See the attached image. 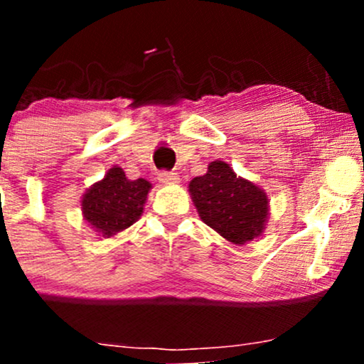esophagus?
<instances>
[{
	"instance_id": "1",
	"label": "esophagus",
	"mask_w": 364,
	"mask_h": 364,
	"mask_svg": "<svg viewBox=\"0 0 364 364\" xmlns=\"http://www.w3.org/2000/svg\"><path fill=\"white\" fill-rule=\"evenodd\" d=\"M159 181L164 183V185H174V183H179V176L176 173H161Z\"/></svg>"
}]
</instances>
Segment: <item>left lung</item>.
I'll return each mask as SVG.
<instances>
[{
	"label": "left lung",
	"mask_w": 364,
	"mask_h": 364,
	"mask_svg": "<svg viewBox=\"0 0 364 364\" xmlns=\"http://www.w3.org/2000/svg\"><path fill=\"white\" fill-rule=\"evenodd\" d=\"M200 219L235 245L262 236L269 219L267 193L248 179L236 176L224 161L208 164L203 176L188 186Z\"/></svg>",
	"instance_id": "1"
}]
</instances>
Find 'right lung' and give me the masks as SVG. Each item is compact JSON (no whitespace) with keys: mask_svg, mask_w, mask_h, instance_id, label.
Returning a JSON list of instances; mask_svg holds the SVG:
<instances>
[{"mask_svg":"<svg viewBox=\"0 0 364 364\" xmlns=\"http://www.w3.org/2000/svg\"><path fill=\"white\" fill-rule=\"evenodd\" d=\"M152 185L147 179H128L119 166H112L101 181L82 196L83 219L102 237H112L135 224Z\"/></svg>","mask_w":364,"mask_h":364,"instance_id":"obj_1","label":"right lung"}]
</instances>
